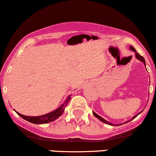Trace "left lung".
Masks as SVG:
<instances>
[{
  "instance_id": "1",
  "label": "left lung",
  "mask_w": 156,
  "mask_h": 156,
  "mask_svg": "<svg viewBox=\"0 0 156 156\" xmlns=\"http://www.w3.org/2000/svg\"><path fill=\"white\" fill-rule=\"evenodd\" d=\"M130 50H131V51H133V52H135V55H136V58H137V59H139V61H141V62H143V63H144V66H145V67H146V64H145V60H144V58H143V56H141V55H139V53H137V52H136V49H135V48H134L133 47V46H130ZM141 112H142V111H141ZM140 113H141V112H139V114H136V115H135V116H134V117H132V118H131V119H130L129 121H127V122H125V123H127V122H128L131 121V120H132V119H134V118H136V117H137V116H138V115H139V114H140ZM93 114H94V117H96L97 118H98V119H100V120H101V122H104V123H106V124H108V125H115L112 124V123L109 122H108V121H106V120H105V119H103V117H100V116H99V115H98V114H97L95 112H93ZM121 125V124H119V125H117V126H118V125Z\"/></svg>"
}]
</instances>
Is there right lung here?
I'll list each match as a JSON object with an SVG mask.
<instances>
[{
  "mask_svg": "<svg viewBox=\"0 0 156 156\" xmlns=\"http://www.w3.org/2000/svg\"><path fill=\"white\" fill-rule=\"evenodd\" d=\"M71 99L70 95L68 96L67 99L64 101V102L60 105V107H58L56 110L53 111L51 113H48L47 114H44V115L42 116H38V117H28V116H25L23 114H20L17 112H16L17 114L23 118V119H26L28 122L34 123V124H44V123H48L51 122L52 121H54L55 119H56L57 118L59 117L63 112H64V108H66L68 103H69V100Z\"/></svg>",
  "mask_w": 156,
  "mask_h": 156,
  "instance_id": "add662e5",
  "label": "right lung"
}]
</instances>
